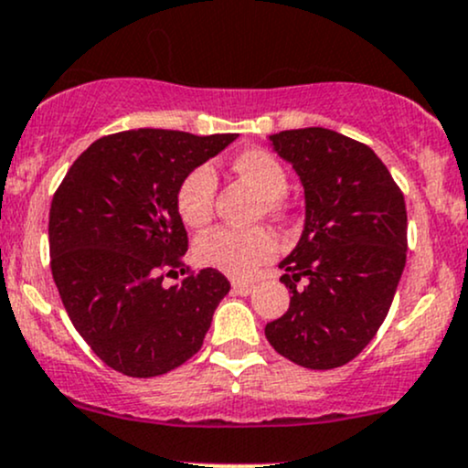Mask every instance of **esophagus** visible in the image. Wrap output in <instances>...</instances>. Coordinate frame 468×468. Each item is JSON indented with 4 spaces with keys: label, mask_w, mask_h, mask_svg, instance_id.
<instances>
[{
    "label": "esophagus",
    "mask_w": 468,
    "mask_h": 468,
    "mask_svg": "<svg viewBox=\"0 0 468 468\" xmlns=\"http://www.w3.org/2000/svg\"><path fill=\"white\" fill-rule=\"evenodd\" d=\"M251 290H254L251 281H232V292L239 293V296H250Z\"/></svg>",
    "instance_id": "1"
}]
</instances>
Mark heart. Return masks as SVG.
I'll list each match as a JSON object with an SVG mask.
<instances>
[{"instance_id":"1","label":"heart","mask_w":468,"mask_h":468,"mask_svg":"<svg viewBox=\"0 0 468 468\" xmlns=\"http://www.w3.org/2000/svg\"><path fill=\"white\" fill-rule=\"evenodd\" d=\"M234 172L265 198L267 212H276L278 198L287 192V172L281 161L267 150L251 148L234 156ZM217 175L209 165H198L181 181L176 190L178 217L187 228H203L212 218ZM276 254V239L267 229L218 228L201 236L197 259L201 265L214 267L232 278H250L265 261Z\"/></svg>"}]
</instances>
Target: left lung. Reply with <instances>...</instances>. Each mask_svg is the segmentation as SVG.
Here are the masks:
<instances>
[{
  "mask_svg": "<svg viewBox=\"0 0 468 468\" xmlns=\"http://www.w3.org/2000/svg\"><path fill=\"white\" fill-rule=\"evenodd\" d=\"M304 190V225L278 267L290 309L267 323L278 354L307 369L347 365L389 312L407 262L400 187L369 145L327 128L270 134Z\"/></svg>",
  "mask_w": 468,
  "mask_h": 468,
  "instance_id": "1",
  "label": "left lung"
}]
</instances>
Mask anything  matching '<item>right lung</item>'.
<instances>
[{
  "label": "right lung",
  "mask_w": 468,
  "mask_h": 468,
  "mask_svg": "<svg viewBox=\"0 0 468 468\" xmlns=\"http://www.w3.org/2000/svg\"><path fill=\"white\" fill-rule=\"evenodd\" d=\"M239 134L139 128L97 139L50 206V267L81 338L114 371L152 378L201 349L229 281L206 267L172 287L187 232L181 181Z\"/></svg>",
  "instance_id": "obj_1"
}]
</instances>
